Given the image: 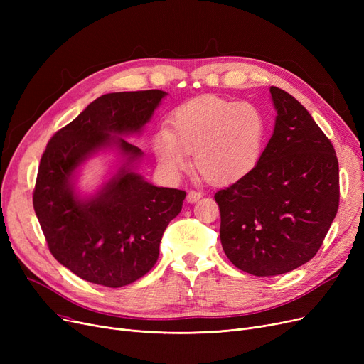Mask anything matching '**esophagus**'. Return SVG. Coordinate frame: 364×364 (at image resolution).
Segmentation results:
<instances>
[{"mask_svg": "<svg viewBox=\"0 0 364 364\" xmlns=\"http://www.w3.org/2000/svg\"><path fill=\"white\" fill-rule=\"evenodd\" d=\"M200 198H202V193L198 192V190H190V192L187 193V202H188V203H195V202H198Z\"/></svg>", "mask_w": 364, "mask_h": 364, "instance_id": "esophagus-1", "label": "esophagus"}]
</instances>
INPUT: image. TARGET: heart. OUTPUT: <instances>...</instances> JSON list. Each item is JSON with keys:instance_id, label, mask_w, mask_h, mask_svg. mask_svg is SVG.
Instances as JSON below:
<instances>
[{"instance_id": "b5f03b06", "label": "heart", "mask_w": 364, "mask_h": 364, "mask_svg": "<svg viewBox=\"0 0 364 364\" xmlns=\"http://www.w3.org/2000/svg\"><path fill=\"white\" fill-rule=\"evenodd\" d=\"M265 137L267 119L259 107L205 95L174 110L171 129L153 134L151 150L168 177H178L193 153L195 168L206 181L228 184L257 168Z\"/></svg>"}]
</instances>
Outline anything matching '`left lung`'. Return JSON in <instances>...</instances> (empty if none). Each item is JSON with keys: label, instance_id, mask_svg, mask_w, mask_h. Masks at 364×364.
I'll list each match as a JSON object with an SVG mask.
<instances>
[{"label": "left lung", "instance_id": "left-lung-1", "mask_svg": "<svg viewBox=\"0 0 364 364\" xmlns=\"http://www.w3.org/2000/svg\"><path fill=\"white\" fill-rule=\"evenodd\" d=\"M274 129L257 168L215 193L223 250L239 270L279 276L320 250L339 205L331 140L289 92L270 87Z\"/></svg>", "mask_w": 364, "mask_h": 364}]
</instances>
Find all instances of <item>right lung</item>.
I'll return each mask as SVG.
<instances>
[{
    "label": "right lung",
    "mask_w": 364,
    "mask_h": 364,
    "mask_svg": "<svg viewBox=\"0 0 364 364\" xmlns=\"http://www.w3.org/2000/svg\"><path fill=\"white\" fill-rule=\"evenodd\" d=\"M166 92H109L57 131L38 168L33 209L53 257L78 277L121 288L143 277L159 257L166 225L186 192L147 183L136 171L143 158L122 137L140 136ZM103 151L119 164L92 196L75 187L82 165Z\"/></svg>",
    "instance_id": "1"
}]
</instances>
